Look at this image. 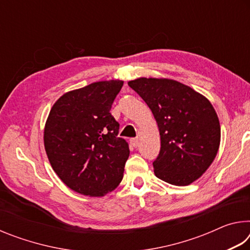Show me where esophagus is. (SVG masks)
Wrapping results in <instances>:
<instances>
[{
	"mask_svg": "<svg viewBox=\"0 0 250 250\" xmlns=\"http://www.w3.org/2000/svg\"><path fill=\"white\" fill-rule=\"evenodd\" d=\"M130 143H131V146H132L137 147V146H138V145H139V139H138V138H132V139H130Z\"/></svg>",
	"mask_w": 250,
	"mask_h": 250,
	"instance_id": "34e87169",
	"label": "esophagus"
}]
</instances>
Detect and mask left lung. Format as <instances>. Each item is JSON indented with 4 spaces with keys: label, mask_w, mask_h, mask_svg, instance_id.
<instances>
[{
    "label": "left lung",
    "mask_w": 250,
    "mask_h": 250,
    "mask_svg": "<svg viewBox=\"0 0 250 250\" xmlns=\"http://www.w3.org/2000/svg\"><path fill=\"white\" fill-rule=\"evenodd\" d=\"M128 84L149 105L159 126L155 176L176 186L200 179L221 143V125L209 100L173 79L141 77Z\"/></svg>",
    "instance_id": "1"
}]
</instances>
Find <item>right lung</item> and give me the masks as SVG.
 I'll use <instances>...</instances> for the list:
<instances>
[{"instance_id": "1", "label": "right lung", "mask_w": 250, "mask_h": 250, "mask_svg": "<svg viewBox=\"0 0 250 250\" xmlns=\"http://www.w3.org/2000/svg\"><path fill=\"white\" fill-rule=\"evenodd\" d=\"M122 80H104L66 92L50 109L44 146L50 166L70 189L101 197L124 177L130 150L118 138L119 124L110 113Z\"/></svg>"}]
</instances>
